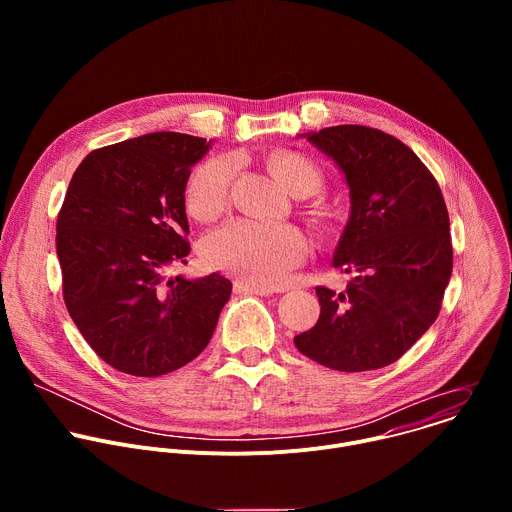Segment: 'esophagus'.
Returning <instances> with one entry per match:
<instances>
[{
    "mask_svg": "<svg viewBox=\"0 0 512 512\" xmlns=\"http://www.w3.org/2000/svg\"><path fill=\"white\" fill-rule=\"evenodd\" d=\"M235 291H239V294H249V296H269V294H273V289L251 283L247 279H237L235 281Z\"/></svg>",
    "mask_w": 512,
    "mask_h": 512,
    "instance_id": "esophagus-1",
    "label": "esophagus"
}]
</instances>
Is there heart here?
Instances as JSON below:
<instances>
[{"label": "heart", "mask_w": 512, "mask_h": 512, "mask_svg": "<svg viewBox=\"0 0 512 512\" xmlns=\"http://www.w3.org/2000/svg\"><path fill=\"white\" fill-rule=\"evenodd\" d=\"M269 168L300 198L314 194L322 184L320 172L298 154H277L269 160ZM233 176L235 162L231 158H216L198 166L186 188L188 212L198 221L216 218L229 204ZM306 255V237L289 225L233 221L210 233L202 243V257L210 267L263 287L279 285Z\"/></svg>", "instance_id": "1"}]
</instances>
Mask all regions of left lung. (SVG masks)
<instances>
[{"instance_id": "obj_1", "label": "left lung", "mask_w": 512, "mask_h": 512, "mask_svg": "<svg viewBox=\"0 0 512 512\" xmlns=\"http://www.w3.org/2000/svg\"><path fill=\"white\" fill-rule=\"evenodd\" d=\"M306 137L342 172L350 214L332 265L346 291L316 287L320 318L294 338L308 358L342 373L383 369L435 322L452 275L450 216L440 186L397 137L336 125Z\"/></svg>"}]
</instances>
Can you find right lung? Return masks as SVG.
Returning a JSON list of instances; mask_svg holds the SVG:
<instances>
[{
  "mask_svg": "<svg viewBox=\"0 0 512 512\" xmlns=\"http://www.w3.org/2000/svg\"><path fill=\"white\" fill-rule=\"evenodd\" d=\"M202 137L156 131L91 152L72 176L56 223L66 310L113 369L160 377L210 342L233 283L188 263L186 184L210 150Z\"/></svg>",
  "mask_w": 512,
  "mask_h": 512,
  "instance_id": "1",
  "label": "right lung"
}]
</instances>
